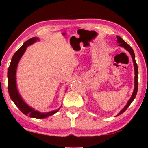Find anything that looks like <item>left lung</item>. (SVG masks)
<instances>
[{"label":"left lung","instance_id":"obj_1","mask_svg":"<svg viewBox=\"0 0 148 148\" xmlns=\"http://www.w3.org/2000/svg\"><path fill=\"white\" fill-rule=\"evenodd\" d=\"M117 43L119 44V46H122V47L125 48V49H126L127 51L130 53L131 56H132V59H133V64H134V69H135V88H134V91H133L132 96H131V98L129 100L127 105L120 111V112L116 115V116L124 112L125 111L127 110V108L130 106V104L132 103L133 100L135 98V97H136L137 90H138V81H137V76H138V67H137V64L136 63V61H135V56L134 52H133V50L132 49V48H131V46L127 43V42H125L124 40L120 37V36H117Z\"/></svg>","mask_w":148,"mask_h":148}]
</instances>
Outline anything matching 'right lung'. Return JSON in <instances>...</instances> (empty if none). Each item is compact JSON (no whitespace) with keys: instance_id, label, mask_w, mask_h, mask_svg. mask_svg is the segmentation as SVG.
<instances>
[{"instance_id":"right-lung-1","label":"right lung","mask_w":148,"mask_h":148,"mask_svg":"<svg viewBox=\"0 0 148 148\" xmlns=\"http://www.w3.org/2000/svg\"><path fill=\"white\" fill-rule=\"evenodd\" d=\"M38 40H39V38L37 37L30 38L27 41L24 42L21 47L14 54L13 56L12 57L9 69H8V90H9L10 98L15 103L16 106L18 107V108L21 111V112H23L24 114L27 115V116L32 117V118L44 119L55 114L56 112H58L61 106L57 110H52L46 113H42L39 112V111L35 110L24 102L19 92H18L17 85H16V71H17L18 62H19L21 56H23L24 52H25L26 48L29 45H32V44L35 43Z\"/></svg>"}]
</instances>
